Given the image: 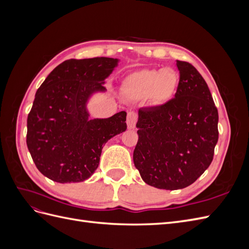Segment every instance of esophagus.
<instances>
[{"label":"esophagus","instance_id":"esophagus-1","mask_svg":"<svg viewBox=\"0 0 249 249\" xmlns=\"http://www.w3.org/2000/svg\"><path fill=\"white\" fill-rule=\"evenodd\" d=\"M137 113L135 111H129L126 116V124L129 129H134L137 123Z\"/></svg>","mask_w":249,"mask_h":249}]
</instances>
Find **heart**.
<instances>
[{"label":"heart","instance_id":"1","mask_svg":"<svg viewBox=\"0 0 249 249\" xmlns=\"http://www.w3.org/2000/svg\"><path fill=\"white\" fill-rule=\"evenodd\" d=\"M177 73L170 69L141 70L130 74L124 81V92L133 99H143L148 95L155 104L170 100L178 87Z\"/></svg>","mask_w":249,"mask_h":249}]
</instances>
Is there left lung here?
I'll list each match as a JSON object with an SVG mask.
<instances>
[{
  "label": "left lung",
  "mask_w": 249,
  "mask_h": 249,
  "mask_svg": "<svg viewBox=\"0 0 249 249\" xmlns=\"http://www.w3.org/2000/svg\"><path fill=\"white\" fill-rule=\"evenodd\" d=\"M179 81L175 97L138 111V142L133 160L144 182L178 190L193 184L213 160L218 111L201 74L177 60Z\"/></svg>",
  "instance_id": "1"
}]
</instances>
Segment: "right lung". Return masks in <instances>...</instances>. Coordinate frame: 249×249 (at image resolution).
I'll return each instance as SVG.
<instances>
[{
    "instance_id": "right-lung-1",
    "label": "right lung",
    "mask_w": 249,
    "mask_h": 249,
    "mask_svg": "<svg viewBox=\"0 0 249 249\" xmlns=\"http://www.w3.org/2000/svg\"><path fill=\"white\" fill-rule=\"evenodd\" d=\"M118 59H70L40 85L27 119V146L44 177L57 183H79L99 167L109 139L126 130V113L89 119V97L106 91L104 80Z\"/></svg>"
}]
</instances>
